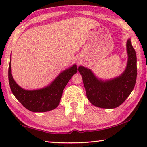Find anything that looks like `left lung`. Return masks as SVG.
<instances>
[{
  "label": "left lung",
  "mask_w": 147,
  "mask_h": 147,
  "mask_svg": "<svg viewBox=\"0 0 147 147\" xmlns=\"http://www.w3.org/2000/svg\"><path fill=\"white\" fill-rule=\"evenodd\" d=\"M128 63L124 73L108 80L99 79L90 69L80 66L86 96L93 105L102 108H115L123 104L135 86L137 78V58L130 39L126 43Z\"/></svg>",
  "instance_id": "left-lung-1"
}]
</instances>
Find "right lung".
I'll use <instances>...</instances> for the list:
<instances>
[{
	"instance_id": "right-lung-1",
	"label": "right lung",
	"mask_w": 147,
	"mask_h": 147,
	"mask_svg": "<svg viewBox=\"0 0 147 147\" xmlns=\"http://www.w3.org/2000/svg\"><path fill=\"white\" fill-rule=\"evenodd\" d=\"M76 72L77 67L74 65L61 72L45 88L37 90H25L18 86L12 76L10 58L8 69L9 84L15 97L24 108L33 112H45L53 110L59 105L65 87Z\"/></svg>"
}]
</instances>
